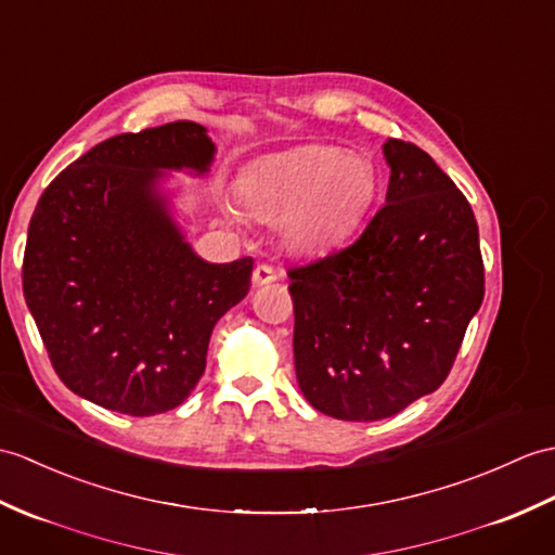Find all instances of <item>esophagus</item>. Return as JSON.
Returning <instances> with one entry per match:
<instances>
[{
  "label": "esophagus",
  "mask_w": 555,
  "mask_h": 555,
  "mask_svg": "<svg viewBox=\"0 0 555 555\" xmlns=\"http://www.w3.org/2000/svg\"><path fill=\"white\" fill-rule=\"evenodd\" d=\"M276 281V269L272 264H257L253 269V283L255 286H267V283Z\"/></svg>",
  "instance_id": "34e87169"
}]
</instances>
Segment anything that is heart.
Segmentation results:
<instances>
[{
	"label": "heart",
	"instance_id": "obj_1",
	"mask_svg": "<svg viewBox=\"0 0 555 555\" xmlns=\"http://www.w3.org/2000/svg\"><path fill=\"white\" fill-rule=\"evenodd\" d=\"M378 193L369 156L333 144H307L257 160L241 177L243 210L279 222L291 253L314 255L338 246L364 222Z\"/></svg>",
	"mask_w": 555,
	"mask_h": 555
}]
</instances>
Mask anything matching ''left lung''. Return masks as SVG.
I'll list each match as a JSON object with an SVG mask.
<instances>
[{
	"label": "left lung",
	"instance_id": "left-lung-1",
	"mask_svg": "<svg viewBox=\"0 0 555 555\" xmlns=\"http://www.w3.org/2000/svg\"><path fill=\"white\" fill-rule=\"evenodd\" d=\"M385 205L350 246L288 269L295 376L317 411L380 421L435 392L485 298L466 196L411 141L383 144Z\"/></svg>",
	"mask_w": 555,
	"mask_h": 555
}]
</instances>
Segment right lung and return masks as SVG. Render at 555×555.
I'll use <instances>...</instances> for the list:
<instances>
[{
    "label": "right lung",
    "mask_w": 555,
    "mask_h": 555,
    "mask_svg": "<svg viewBox=\"0 0 555 555\" xmlns=\"http://www.w3.org/2000/svg\"><path fill=\"white\" fill-rule=\"evenodd\" d=\"M212 156L196 122L118 134L70 163L37 201L23 295L75 395L156 416L196 388L215 324L250 288L253 257L201 260L156 184L160 170L208 172Z\"/></svg>",
    "instance_id": "right-lung-1"
}]
</instances>
